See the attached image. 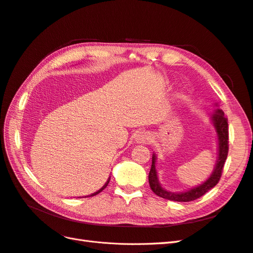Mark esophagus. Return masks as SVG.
<instances>
[{"label": "esophagus", "mask_w": 253, "mask_h": 253, "mask_svg": "<svg viewBox=\"0 0 253 253\" xmlns=\"http://www.w3.org/2000/svg\"><path fill=\"white\" fill-rule=\"evenodd\" d=\"M135 139L138 143H148L151 138H150V135L148 133L140 132L139 134H137Z\"/></svg>", "instance_id": "obj_1"}]
</instances>
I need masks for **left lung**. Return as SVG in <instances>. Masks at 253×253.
<instances>
[{
  "label": "left lung",
  "mask_w": 253,
  "mask_h": 253,
  "mask_svg": "<svg viewBox=\"0 0 253 253\" xmlns=\"http://www.w3.org/2000/svg\"><path fill=\"white\" fill-rule=\"evenodd\" d=\"M217 105V104H216ZM211 121L215 127V131L217 134V143H218V153H217V160L216 165L214 167V170L210 177L207 179L202 185L194 187L193 189H190L186 192H179L174 193L167 191L162 187L159 183L157 170H156V155L153 154L152 157V166L149 173V183L153 192L156 195L166 198V200L173 201V202H191L195 201L200 198L204 194L208 192L209 190L215 187L217 182L220 179L221 172H223V168L228 155L229 150V132H228V119L225 116L223 110L217 109L215 113L211 115Z\"/></svg>",
  "instance_id": "left-lung-1"
}]
</instances>
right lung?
Masks as SVG:
<instances>
[{"instance_id": "right-lung-1", "label": "right lung", "mask_w": 253, "mask_h": 253, "mask_svg": "<svg viewBox=\"0 0 253 253\" xmlns=\"http://www.w3.org/2000/svg\"><path fill=\"white\" fill-rule=\"evenodd\" d=\"M110 179H111V177H109V179H108V181H106L105 183H104V185H103V187L100 189V190H98L97 191V192H95V193H93V194H90V195H88V196H94V195H97L98 193H100L101 192V191L104 189V188H106V186H108L109 185V182H110Z\"/></svg>"}]
</instances>
